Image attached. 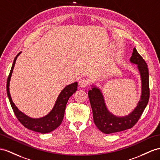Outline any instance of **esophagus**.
<instances>
[{
	"mask_svg": "<svg viewBox=\"0 0 160 160\" xmlns=\"http://www.w3.org/2000/svg\"><path fill=\"white\" fill-rule=\"evenodd\" d=\"M78 84H79V87L80 88H84L86 87H87L88 84V81L87 80V79H81L79 82H78Z\"/></svg>",
	"mask_w": 160,
	"mask_h": 160,
	"instance_id": "esophagus-1",
	"label": "esophagus"
}]
</instances>
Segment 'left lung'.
<instances>
[{
	"instance_id": "left-lung-1",
	"label": "left lung",
	"mask_w": 160,
	"mask_h": 160,
	"mask_svg": "<svg viewBox=\"0 0 160 160\" xmlns=\"http://www.w3.org/2000/svg\"><path fill=\"white\" fill-rule=\"evenodd\" d=\"M130 61L138 65L142 81V95L140 101L134 111L125 117H117L110 113L105 103L100 90L94 87L88 91V98L92 110L93 120L96 126L105 134H111L130 129L141 118L149 99V71L145 61L134 48Z\"/></svg>"
}]
</instances>
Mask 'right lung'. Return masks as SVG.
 Listing matches in <instances>:
<instances>
[{"label": "right lung", "mask_w": 160, "mask_h": 160, "mask_svg": "<svg viewBox=\"0 0 160 160\" xmlns=\"http://www.w3.org/2000/svg\"><path fill=\"white\" fill-rule=\"evenodd\" d=\"M20 53H21V52H19L17 56L15 57L9 75L8 76L7 81V93L8 97H9L12 109H13V112L15 116L17 117L18 120L26 128L42 134L50 132L51 131L56 129L57 127H59L61 124V122H62L66 104L69 97L77 91L78 83L74 82L68 85L67 87H65V88L63 89V91L61 92L58 98H57L54 108H52L51 112L46 116L38 118V119H33V118L26 116L25 114L20 112L15 105L13 101H12L9 92L10 79L12 75V72H13V70L16 59H17V57Z\"/></svg>", "instance_id": "right-lung-1"}]
</instances>
